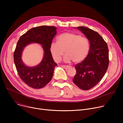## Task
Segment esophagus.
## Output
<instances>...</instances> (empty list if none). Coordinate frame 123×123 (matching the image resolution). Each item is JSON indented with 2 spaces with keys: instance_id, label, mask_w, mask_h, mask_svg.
I'll list each match as a JSON object with an SVG mask.
<instances>
[{
  "instance_id": "obj_1",
  "label": "esophagus",
  "mask_w": 123,
  "mask_h": 123,
  "mask_svg": "<svg viewBox=\"0 0 123 123\" xmlns=\"http://www.w3.org/2000/svg\"><path fill=\"white\" fill-rule=\"evenodd\" d=\"M62 67L66 69H69L70 68H71V66H65V65H63V66H62Z\"/></svg>"
}]
</instances>
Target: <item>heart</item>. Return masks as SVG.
I'll list each match as a JSON object with an SVG mask.
<instances>
[{"label": "heart", "instance_id": "obj_1", "mask_svg": "<svg viewBox=\"0 0 123 123\" xmlns=\"http://www.w3.org/2000/svg\"><path fill=\"white\" fill-rule=\"evenodd\" d=\"M90 49L88 39L80 35L71 32H65L57 38V42H52L50 51L54 60L60 62L65 53L64 60L66 62H80L87 56Z\"/></svg>", "mask_w": 123, "mask_h": 123}]
</instances>
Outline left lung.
<instances>
[{"instance_id": "8db88e82", "label": "left lung", "mask_w": 123, "mask_h": 123, "mask_svg": "<svg viewBox=\"0 0 123 123\" xmlns=\"http://www.w3.org/2000/svg\"><path fill=\"white\" fill-rule=\"evenodd\" d=\"M90 43L89 54L86 59L75 66L76 74L73 80L84 90L92 88L104 76L109 63V49L106 42L97 32L87 27H77Z\"/></svg>"}]
</instances>
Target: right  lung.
<instances>
[{"label":"right lung","instance_id":"1","mask_svg":"<svg viewBox=\"0 0 123 123\" xmlns=\"http://www.w3.org/2000/svg\"><path fill=\"white\" fill-rule=\"evenodd\" d=\"M55 26H41L31 29L22 35L14 52V61L19 76L29 87L40 89L44 87L53 77L55 68L54 62L50 51V46L56 34ZM31 42L39 43L44 50V58L41 63L35 67L26 66L21 60V54L24 47Z\"/></svg>","mask_w":123,"mask_h":123}]
</instances>
